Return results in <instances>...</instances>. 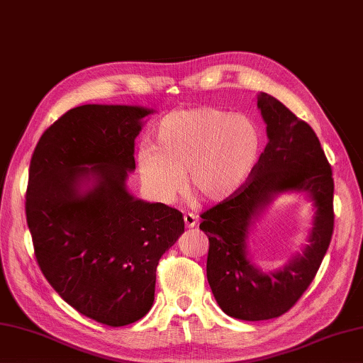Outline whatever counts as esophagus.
Wrapping results in <instances>:
<instances>
[{"instance_id": "1", "label": "esophagus", "mask_w": 363, "mask_h": 363, "mask_svg": "<svg viewBox=\"0 0 363 363\" xmlns=\"http://www.w3.org/2000/svg\"><path fill=\"white\" fill-rule=\"evenodd\" d=\"M184 223H186L187 228H195L196 223H198V218L195 213H184Z\"/></svg>"}]
</instances>
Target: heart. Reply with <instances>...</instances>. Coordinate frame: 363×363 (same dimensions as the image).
<instances>
[{
    "mask_svg": "<svg viewBox=\"0 0 363 363\" xmlns=\"http://www.w3.org/2000/svg\"><path fill=\"white\" fill-rule=\"evenodd\" d=\"M262 151L256 123L212 106L173 111L152 134V148L137 154V167L148 194L169 203L184 189L207 203L235 196L250 181Z\"/></svg>",
    "mask_w": 363,
    "mask_h": 363,
    "instance_id": "heart-1",
    "label": "heart"
}]
</instances>
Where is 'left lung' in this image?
<instances>
[{
  "instance_id": "1",
  "label": "left lung",
  "mask_w": 363,
  "mask_h": 363,
  "mask_svg": "<svg viewBox=\"0 0 363 363\" xmlns=\"http://www.w3.org/2000/svg\"><path fill=\"white\" fill-rule=\"evenodd\" d=\"M257 106L267 123L268 143L246 186L228 201L201 213L199 229L209 238L207 281L221 311L245 321L289 312L317 274L334 233V179L317 134L268 94ZM282 191H306L315 208L311 243L277 272L264 274L245 254L250 221Z\"/></svg>"
}]
</instances>
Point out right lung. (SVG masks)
<instances>
[{
  "instance_id": "right-lung-1",
  "label": "right lung",
  "mask_w": 363,
  "mask_h": 363,
  "mask_svg": "<svg viewBox=\"0 0 363 363\" xmlns=\"http://www.w3.org/2000/svg\"><path fill=\"white\" fill-rule=\"evenodd\" d=\"M148 113L74 107L42 134L29 165L26 221L38 267L65 303L111 328L148 313L159 259L184 233L179 211L125 186ZM84 182L92 187L82 191Z\"/></svg>"
}]
</instances>
